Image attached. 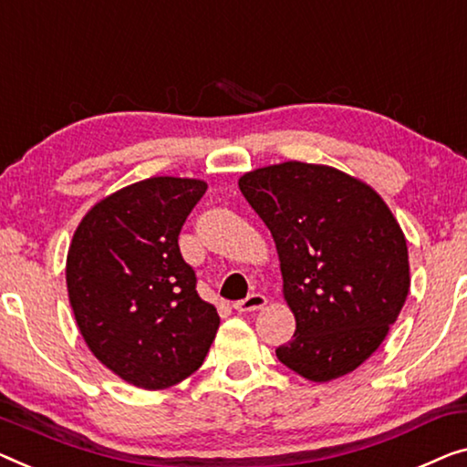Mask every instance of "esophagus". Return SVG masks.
<instances>
[{
    "label": "esophagus",
    "instance_id": "34e87169",
    "mask_svg": "<svg viewBox=\"0 0 467 467\" xmlns=\"http://www.w3.org/2000/svg\"><path fill=\"white\" fill-rule=\"evenodd\" d=\"M264 306H266V297H264L262 294H252V296H247L245 300L234 302V310L236 312H255V310H262Z\"/></svg>",
    "mask_w": 467,
    "mask_h": 467
}]
</instances>
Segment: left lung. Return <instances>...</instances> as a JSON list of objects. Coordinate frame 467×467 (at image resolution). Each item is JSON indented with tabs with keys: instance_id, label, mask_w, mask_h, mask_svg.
I'll list each match as a JSON object with an SVG mask.
<instances>
[{
	"instance_id": "obj_1",
	"label": "left lung",
	"mask_w": 467,
	"mask_h": 467,
	"mask_svg": "<svg viewBox=\"0 0 467 467\" xmlns=\"http://www.w3.org/2000/svg\"><path fill=\"white\" fill-rule=\"evenodd\" d=\"M239 189L273 234L296 317L278 360L318 384L354 371L386 339L411 285L394 213L363 180L329 165L260 167Z\"/></svg>"
}]
</instances>
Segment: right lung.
Returning a JSON list of instances; mask_svg holds the SVG:
<instances>
[{"label": "right lung", "instance_id": "right-lung-1", "mask_svg": "<svg viewBox=\"0 0 467 467\" xmlns=\"http://www.w3.org/2000/svg\"><path fill=\"white\" fill-rule=\"evenodd\" d=\"M205 191L203 180L173 176L125 186L83 215L68 247L67 289L79 333L104 367L136 388L189 378L220 327L178 247Z\"/></svg>", "mask_w": 467, "mask_h": 467}]
</instances>
